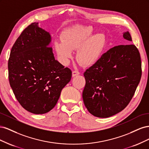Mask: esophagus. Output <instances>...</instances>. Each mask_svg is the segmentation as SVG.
<instances>
[{"label": "esophagus", "instance_id": "1", "mask_svg": "<svg viewBox=\"0 0 149 149\" xmlns=\"http://www.w3.org/2000/svg\"><path fill=\"white\" fill-rule=\"evenodd\" d=\"M79 73H79V72L78 71L75 70V71H73V72H72V76H73V77H74V76L79 75Z\"/></svg>", "mask_w": 149, "mask_h": 149}]
</instances>
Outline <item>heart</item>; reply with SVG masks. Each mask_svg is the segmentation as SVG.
Here are the masks:
<instances>
[{"label":"heart","mask_w":149,"mask_h":149,"mask_svg":"<svg viewBox=\"0 0 149 149\" xmlns=\"http://www.w3.org/2000/svg\"><path fill=\"white\" fill-rule=\"evenodd\" d=\"M91 26H76L66 30L63 40L55 43L56 51L63 60L68 61L73 56V50L78 49L76 60L84 66H91L98 60L105 48L107 39L105 35H93Z\"/></svg>","instance_id":"heart-1"}]
</instances>
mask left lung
<instances>
[{
  "label": "left lung",
  "instance_id": "8db88e82",
  "mask_svg": "<svg viewBox=\"0 0 149 149\" xmlns=\"http://www.w3.org/2000/svg\"><path fill=\"white\" fill-rule=\"evenodd\" d=\"M123 37L127 43L132 41L129 31ZM141 66L140 53L134 44L116 46L104 53L84 73L83 99L88 111L102 118L123 111L132 100L141 80Z\"/></svg>",
  "mask_w": 149,
  "mask_h": 149
}]
</instances>
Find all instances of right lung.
Segmentation results:
<instances>
[{"instance_id": "obj_1", "label": "right lung", "mask_w": 149, "mask_h": 149, "mask_svg": "<svg viewBox=\"0 0 149 149\" xmlns=\"http://www.w3.org/2000/svg\"><path fill=\"white\" fill-rule=\"evenodd\" d=\"M51 36L32 23L22 31L11 49L8 79L14 95L24 109L42 114L55 106L72 71L55 60L49 46Z\"/></svg>"}]
</instances>
